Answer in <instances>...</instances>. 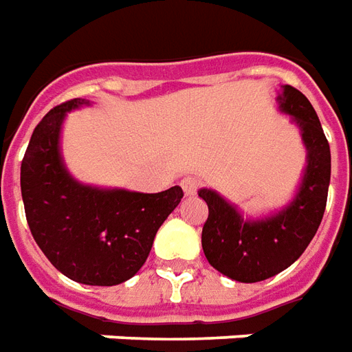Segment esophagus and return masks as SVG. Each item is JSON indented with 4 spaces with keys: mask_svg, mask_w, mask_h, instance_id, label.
<instances>
[{
    "mask_svg": "<svg viewBox=\"0 0 352 352\" xmlns=\"http://www.w3.org/2000/svg\"><path fill=\"white\" fill-rule=\"evenodd\" d=\"M181 186H183L186 196H194L197 188L201 186V179H197V177H184L183 181H181Z\"/></svg>",
    "mask_w": 352,
    "mask_h": 352,
    "instance_id": "1",
    "label": "esophagus"
}]
</instances>
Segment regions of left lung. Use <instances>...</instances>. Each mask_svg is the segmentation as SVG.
<instances>
[{"instance_id":"obj_1","label":"left lung","mask_w":352,"mask_h":352,"mask_svg":"<svg viewBox=\"0 0 352 352\" xmlns=\"http://www.w3.org/2000/svg\"><path fill=\"white\" fill-rule=\"evenodd\" d=\"M280 108L295 117L308 149V168L295 201L261 222L244 220L212 190H199L209 207L201 233L203 252L218 272L254 283L291 267L308 248L324 214L330 183V145L314 106L293 85L283 87Z\"/></svg>"}]
</instances>
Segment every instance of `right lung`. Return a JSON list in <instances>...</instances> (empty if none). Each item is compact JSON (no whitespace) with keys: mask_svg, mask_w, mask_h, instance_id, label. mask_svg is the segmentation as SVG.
<instances>
[{"mask_svg":"<svg viewBox=\"0 0 352 352\" xmlns=\"http://www.w3.org/2000/svg\"><path fill=\"white\" fill-rule=\"evenodd\" d=\"M82 104H59L33 130L20 168L23 209L31 235L59 272L87 285H117L147 261L156 231L184 192L98 190L70 179L57 140L65 113Z\"/></svg>","mask_w":352,"mask_h":352,"instance_id":"add662e5","label":"right lung"}]
</instances>
